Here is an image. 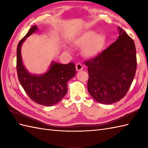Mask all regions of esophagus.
Here are the masks:
<instances>
[{"mask_svg":"<svg viewBox=\"0 0 148 148\" xmlns=\"http://www.w3.org/2000/svg\"><path fill=\"white\" fill-rule=\"evenodd\" d=\"M76 69L77 71H81L83 70V66L82 64H80V63H77V64H76Z\"/></svg>","mask_w":148,"mask_h":148,"instance_id":"obj_1","label":"esophagus"}]
</instances>
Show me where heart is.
Wrapping results in <instances>:
<instances>
[{"mask_svg":"<svg viewBox=\"0 0 148 148\" xmlns=\"http://www.w3.org/2000/svg\"><path fill=\"white\" fill-rule=\"evenodd\" d=\"M106 42L105 36L102 34H95L92 30H86L76 37L74 45L83 48V54L87 57H95L101 52Z\"/></svg>","mask_w":148,"mask_h":148,"instance_id":"obj_1","label":"heart"}]
</instances>
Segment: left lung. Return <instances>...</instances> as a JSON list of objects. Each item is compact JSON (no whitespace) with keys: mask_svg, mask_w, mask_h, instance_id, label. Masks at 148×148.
<instances>
[{"mask_svg":"<svg viewBox=\"0 0 148 148\" xmlns=\"http://www.w3.org/2000/svg\"><path fill=\"white\" fill-rule=\"evenodd\" d=\"M118 39L95 57L84 62L89 78L88 90L96 101L111 104L129 90L136 74L137 58L133 39L118 27Z\"/></svg>","mask_w":148,"mask_h":148,"instance_id":"1","label":"left lung"}]
</instances>
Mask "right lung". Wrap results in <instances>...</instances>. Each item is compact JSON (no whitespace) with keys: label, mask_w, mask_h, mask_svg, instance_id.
Masks as SVG:
<instances>
[{"label":"right lung","mask_w":148,"mask_h":148,"mask_svg":"<svg viewBox=\"0 0 148 148\" xmlns=\"http://www.w3.org/2000/svg\"><path fill=\"white\" fill-rule=\"evenodd\" d=\"M37 30L34 25L17 46L16 69L18 79L31 100L45 106H52L59 102L67 93V82L76 74L74 63L60 64L53 62L49 70L42 75L30 74L22 62L21 48L27 37Z\"/></svg>","instance_id":"obj_1"}]
</instances>
